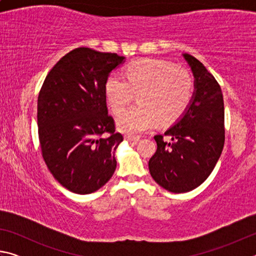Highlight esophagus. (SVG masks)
<instances>
[{
	"instance_id": "34e87169",
	"label": "esophagus",
	"mask_w": 256,
	"mask_h": 256,
	"mask_svg": "<svg viewBox=\"0 0 256 256\" xmlns=\"http://www.w3.org/2000/svg\"><path fill=\"white\" fill-rule=\"evenodd\" d=\"M124 138L126 141H128V142H136V141H138V138H140V136H132V134H125Z\"/></svg>"
}]
</instances>
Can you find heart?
Returning <instances> with one entry per match:
<instances>
[{
  "mask_svg": "<svg viewBox=\"0 0 256 256\" xmlns=\"http://www.w3.org/2000/svg\"><path fill=\"white\" fill-rule=\"evenodd\" d=\"M194 82L188 70L160 60H138L125 70V78L112 74L105 84L107 102L114 112L124 110L138 94V104L118 115L120 131L138 133L157 122L180 118L193 96Z\"/></svg>",
  "mask_w": 256,
  "mask_h": 256,
  "instance_id": "b5f03b06",
  "label": "heart"
}]
</instances>
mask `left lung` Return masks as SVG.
I'll list each match as a JSON object with an SVG mask.
<instances>
[{"label":"left lung","mask_w":256,"mask_h":256,"mask_svg":"<svg viewBox=\"0 0 256 256\" xmlns=\"http://www.w3.org/2000/svg\"><path fill=\"white\" fill-rule=\"evenodd\" d=\"M194 76V92L184 114L164 134L154 136L157 151L149 160L152 178L172 193L200 186L222 152L224 108L222 88L200 60L183 54ZM170 136V142L163 141Z\"/></svg>","instance_id":"left-lung-1"}]
</instances>
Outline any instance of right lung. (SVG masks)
<instances>
[{"label":"right lung","mask_w":256,"mask_h":256,"mask_svg":"<svg viewBox=\"0 0 256 256\" xmlns=\"http://www.w3.org/2000/svg\"><path fill=\"white\" fill-rule=\"evenodd\" d=\"M124 56L79 47L47 74L37 102L42 154L52 175L76 194L105 185L116 170L123 136L108 115L105 84Z\"/></svg>","instance_id":"right-lung-1"}]
</instances>
